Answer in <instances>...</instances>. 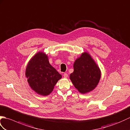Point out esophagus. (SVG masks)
I'll return each mask as SVG.
<instances>
[{"instance_id": "34e87169", "label": "esophagus", "mask_w": 130, "mask_h": 130, "mask_svg": "<svg viewBox=\"0 0 130 130\" xmlns=\"http://www.w3.org/2000/svg\"><path fill=\"white\" fill-rule=\"evenodd\" d=\"M63 76H64V77H65V78H67V77H68V74L66 73H64V74H63Z\"/></svg>"}]
</instances>
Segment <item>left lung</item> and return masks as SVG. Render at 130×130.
Returning <instances> with one entry per match:
<instances>
[{"label": "left lung", "mask_w": 130, "mask_h": 130, "mask_svg": "<svg viewBox=\"0 0 130 130\" xmlns=\"http://www.w3.org/2000/svg\"><path fill=\"white\" fill-rule=\"evenodd\" d=\"M74 71L70 76L73 85L80 93L93 91L99 84L101 70L90 54L85 52L75 60Z\"/></svg>", "instance_id": "obj_1"}]
</instances>
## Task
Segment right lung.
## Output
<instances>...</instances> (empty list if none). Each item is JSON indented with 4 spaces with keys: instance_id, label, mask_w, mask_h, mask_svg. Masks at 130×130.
<instances>
[{
    "instance_id": "obj_1",
    "label": "right lung",
    "mask_w": 130,
    "mask_h": 130,
    "mask_svg": "<svg viewBox=\"0 0 130 130\" xmlns=\"http://www.w3.org/2000/svg\"><path fill=\"white\" fill-rule=\"evenodd\" d=\"M25 74L30 87L44 96L51 93L54 86L62 78L61 74L51 65L48 56L43 52L37 53L30 59Z\"/></svg>"
}]
</instances>
